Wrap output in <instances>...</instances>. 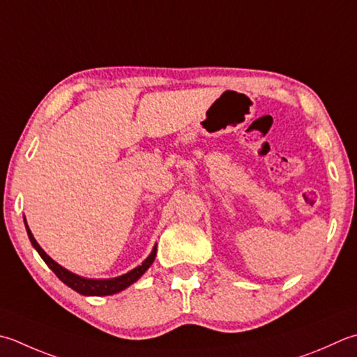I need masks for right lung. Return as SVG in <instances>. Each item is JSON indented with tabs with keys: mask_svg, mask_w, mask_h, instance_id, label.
<instances>
[{
	"mask_svg": "<svg viewBox=\"0 0 357 357\" xmlns=\"http://www.w3.org/2000/svg\"><path fill=\"white\" fill-rule=\"evenodd\" d=\"M24 225H26L27 235H29V240L32 243V246L40 254V257L43 258L47 266L52 269L54 274L57 275L63 283H65L66 286H69V288H71V289L77 291L82 296H113V294H116V292L123 291L125 288H128L130 284L137 282L139 278H141L145 274V271L151 266V263L155 261V257H156V246H155V248H153V250H151V254L142 261L141 266H137V268H135L132 271L127 272V274H123L121 277H116V278H105V280H96V278H85V277H80V275H77V274H73V272H69L68 269L60 266L59 263H55L52 258L49 257L45 252V250L40 248V244L37 243V240L33 238L31 229H29V226H27V222H26V218H24Z\"/></svg>",
	"mask_w": 357,
	"mask_h": 357,
	"instance_id": "right-lung-1",
	"label": "right lung"
}]
</instances>
